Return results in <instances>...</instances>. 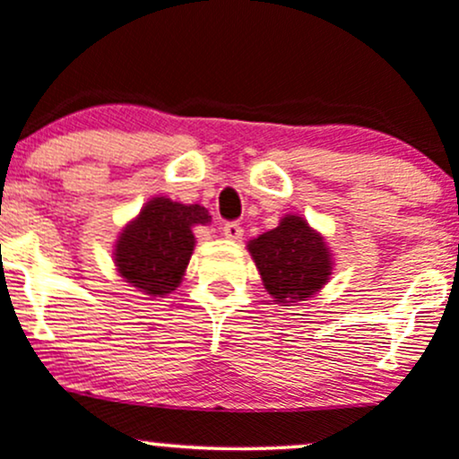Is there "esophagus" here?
Wrapping results in <instances>:
<instances>
[{
  "mask_svg": "<svg viewBox=\"0 0 459 459\" xmlns=\"http://www.w3.org/2000/svg\"><path fill=\"white\" fill-rule=\"evenodd\" d=\"M221 233L226 235L229 239H241V235H244V229H241L239 221H226L224 226H221Z\"/></svg>",
  "mask_w": 459,
  "mask_h": 459,
  "instance_id": "34e87169",
  "label": "esophagus"
}]
</instances>
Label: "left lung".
<instances>
[{"label":"left lung","mask_w":459,"mask_h":459,"mask_svg":"<svg viewBox=\"0 0 459 459\" xmlns=\"http://www.w3.org/2000/svg\"><path fill=\"white\" fill-rule=\"evenodd\" d=\"M248 250L276 303L309 299L329 281L331 255L325 239L299 215H287L276 229L250 241Z\"/></svg>","instance_id":"left-lung-1"}]
</instances>
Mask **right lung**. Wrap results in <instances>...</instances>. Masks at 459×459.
Listing matches in <instances>:
<instances>
[{
  "mask_svg": "<svg viewBox=\"0 0 459 459\" xmlns=\"http://www.w3.org/2000/svg\"><path fill=\"white\" fill-rule=\"evenodd\" d=\"M206 221L211 215L200 204L150 200L117 241L115 264L119 274L145 294H169L183 281L191 259L195 244L191 226Z\"/></svg>",
  "mask_w": 459,
  "mask_h": 459,
  "instance_id": "obj_1",
  "label": "right lung"
}]
</instances>
